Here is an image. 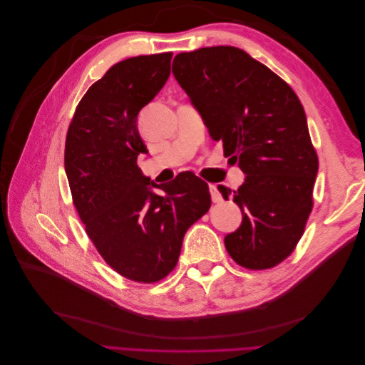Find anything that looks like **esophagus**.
<instances>
[{
	"instance_id": "1",
	"label": "esophagus",
	"mask_w": 365,
	"mask_h": 365,
	"mask_svg": "<svg viewBox=\"0 0 365 365\" xmlns=\"http://www.w3.org/2000/svg\"><path fill=\"white\" fill-rule=\"evenodd\" d=\"M208 190H210V195H212L213 202H220V201H222V195H220V192H219V189H217V185L210 184V185H208Z\"/></svg>"
}]
</instances>
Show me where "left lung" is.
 I'll return each mask as SVG.
<instances>
[{
	"instance_id": "8db88e82",
	"label": "left lung",
	"mask_w": 365,
	"mask_h": 365,
	"mask_svg": "<svg viewBox=\"0 0 365 365\" xmlns=\"http://www.w3.org/2000/svg\"><path fill=\"white\" fill-rule=\"evenodd\" d=\"M172 73L202 117L208 134L224 143L245 181L231 192L240 227L225 248L240 267L268 269L300 240L318 173L303 105L292 88L244 50L217 46L176 54Z\"/></svg>"
}]
</instances>
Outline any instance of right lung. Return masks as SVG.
<instances>
[{
	"mask_svg": "<svg viewBox=\"0 0 365 365\" xmlns=\"http://www.w3.org/2000/svg\"><path fill=\"white\" fill-rule=\"evenodd\" d=\"M170 61L161 53L113 65L77 105L65 141V173L86 235L109 267L141 283L176 267L185 231L212 205L208 184L192 172L158 185L137 165L148 153L137 117L168 82Z\"/></svg>",
	"mask_w": 365,
	"mask_h": 365,
	"instance_id": "add662e5",
	"label": "right lung"
}]
</instances>
